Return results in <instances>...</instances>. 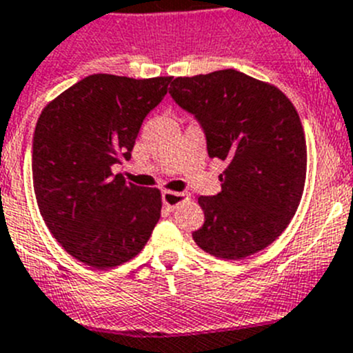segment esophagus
I'll return each mask as SVG.
<instances>
[{
    "label": "esophagus",
    "mask_w": 353,
    "mask_h": 353,
    "mask_svg": "<svg viewBox=\"0 0 353 353\" xmlns=\"http://www.w3.org/2000/svg\"><path fill=\"white\" fill-rule=\"evenodd\" d=\"M161 200H163V205L170 211L177 208L179 204H183L184 200H188V195L186 193H181V192H170V190H165L161 193Z\"/></svg>",
    "instance_id": "esophagus-1"
}]
</instances>
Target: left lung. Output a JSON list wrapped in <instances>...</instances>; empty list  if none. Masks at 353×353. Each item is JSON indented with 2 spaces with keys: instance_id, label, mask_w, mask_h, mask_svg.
Returning <instances> with one entry per match:
<instances>
[{
  "instance_id": "8db88e82",
  "label": "left lung",
  "mask_w": 353,
  "mask_h": 353,
  "mask_svg": "<svg viewBox=\"0 0 353 353\" xmlns=\"http://www.w3.org/2000/svg\"><path fill=\"white\" fill-rule=\"evenodd\" d=\"M169 93L196 117L209 157L227 163L221 192L199 196L205 221L193 241L225 260L268 248L290 223L306 181V137L292 101L232 68L177 77Z\"/></svg>"
}]
</instances>
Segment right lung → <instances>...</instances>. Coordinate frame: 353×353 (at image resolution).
Instances as JSON below:
<instances>
[{"instance_id":"1","label":"right lung","mask_w":353,"mask_h":353,"mask_svg":"<svg viewBox=\"0 0 353 353\" xmlns=\"http://www.w3.org/2000/svg\"><path fill=\"white\" fill-rule=\"evenodd\" d=\"M170 81L94 74L38 117L31 157L38 209L56 241L85 265L128 262L160 220V190L126 183L110 169L132 158L142 121Z\"/></svg>"}]
</instances>
